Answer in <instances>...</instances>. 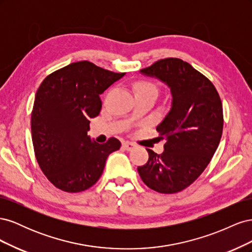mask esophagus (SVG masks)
<instances>
[{"instance_id": "obj_1", "label": "esophagus", "mask_w": 252, "mask_h": 252, "mask_svg": "<svg viewBox=\"0 0 252 252\" xmlns=\"http://www.w3.org/2000/svg\"><path fill=\"white\" fill-rule=\"evenodd\" d=\"M134 146H135V145L133 143H131V142H124L123 143V148L126 149L127 151L132 150L134 148Z\"/></svg>"}]
</instances>
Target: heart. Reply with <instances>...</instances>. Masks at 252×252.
<instances>
[{"instance_id":"heart-1","label":"heart","mask_w":252,"mask_h":252,"mask_svg":"<svg viewBox=\"0 0 252 252\" xmlns=\"http://www.w3.org/2000/svg\"><path fill=\"white\" fill-rule=\"evenodd\" d=\"M135 89H136V91L148 90V89H155V90H157V88H156V86L154 85V84L148 83V82H139L135 85Z\"/></svg>"}]
</instances>
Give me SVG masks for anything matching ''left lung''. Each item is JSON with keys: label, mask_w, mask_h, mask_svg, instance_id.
Returning <instances> with one entry per match:
<instances>
[{"label": "left lung", "mask_w": 252, "mask_h": 252, "mask_svg": "<svg viewBox=\"0 0 252 252\" xmlns=\"http://www.w3.org/2000/svg\"><path fill=\"white\" fill-rule=\"evenodd\" d=\"M141 72L167 84L172 102L157 127L166 141L164 152L147 149L148 162L138 171L150 189L177 193L200 177L215 155L223 132L222 101L215 85L181 59L158 60Z\"/></svg>", "instance_id": "obj_1"}]
</instances>
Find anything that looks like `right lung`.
<instances>
[{
    "mask_svg": "<svg viewBox=\"0 0 252 252\" xmlns=\"http://www.w3.org/2000/svg\"><path fill=\"white\" fill-rule=\"evenodd\" d=\"M124 74L80 61L47 75L37 89L32 112L34 155L57 188L66 192L90 188L108 156L120 149L118 139L98 144L87 131L101 111L100 94Z\"/></svg>",
    "mask_w": 252,
    "mask_h": 252,
    "instance_id": "1",
    "label": "right lung"
}]
</instances>
